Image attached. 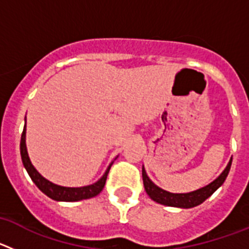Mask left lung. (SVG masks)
I'll return each mask as SVG.
<instances>
[{"instance_id":"8db88e82","label":"left lung","mask_w":249,"mask_h":249,"mask_svg":"<svg viewBox=\"0 0 249 249\" xmlns=\"http://www.w3.org/2000/svg\"><path fill=\"white\" fill-rule=\"evenodd\" d=\"M231 164H232V160H230L228 166L226 167L222 175L219 176L217 179L210 183L208 186L203 187L201 190H197L195 192L190 193H169L167 191L160 190V187L156 186L153 182L151 181L147 176L146 171H144V167H142V178H143V184L144 190H146L147 195L151 197L153 201H156L157 203L164 204V206L169 207H181V208H192V207L198 206V204L203 203L208 197L213 195L215 192L217 188L223 184V182L226 181L227 178L228 172L231 169Z\"/></svg>"}]
</instances>
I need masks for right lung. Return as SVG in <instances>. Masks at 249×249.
Instances as JSON below:
<instances>
[{
    "label": "right lung",
    "mask_w": 249,
    "mask_h": 249,
    "mask_svg": "<svg viewBox=\"0 0 249 249\" xmlns=\"http://www.w3.org/2000/svg\"><path fill=\"white\" fill-rule=\"evenodd\" d=\"M19 149H21V158L22 163L25 166L26 171L30 175L31 179L35 182L39 191H42L46 196H48L50 198L54 199V201H62V202H76V201H82V199L92 198L94 196H97L105 187L106 179H107V175L109 172L112 164L107 168L105 175L102 176L100 181L96 183L91 184V186L86 187H78V188H70V187H61L57 184L52 183V182L47 181L46 178L39 175L36 171L32 163H31L30 158L27 155V148H26V124L23 132L21 136V143H19Z\"/></svg>",
    "instance_id": "right-lung-1"
}]
</instances>
